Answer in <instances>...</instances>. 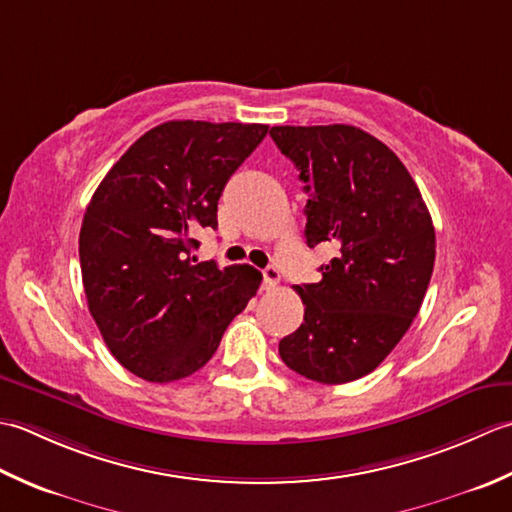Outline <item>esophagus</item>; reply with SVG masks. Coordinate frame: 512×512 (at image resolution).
Instances as JSON below:
<instances>
[{
    "instance_id": "obj_1",
    "label": "esophagus",
    "mask_w": 512,
    "mask_h": 512,
    "mask_svg": "<svg viewBox=\"0 0 512 512\" xmlns=\"http://www.w3.org/2000/svg\"><path fill=\"white\" fill-rule=\"evenodd\" d=\"M278 283H280V271H278V267H274V265L265 267V269H263V289L271 291V289H276Z\"/></svg>"
}]
</instances>
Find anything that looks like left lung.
Instances as JSON below:
<instances>
[{
  "mask_svg": "<svg viewBox=\"0 0 512 512\" xmlns=\"http://www.w3.org/2000/svg\"><path fill=\"white\" fill-rule=\"evenodd\" d=\"M269 134L309 192L307 245L336 252L318 283L296 285L305 318L278 353L309 380H358L422 307L435 263L431 214L395 152L356 125H276Z\"/></svg>",
  "mask_w": 512,
  "mask_h": 512,
  "instance_id": "left-lung-1",
  "label": "left lung"
}]
</instances>
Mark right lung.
<instances>
[{
  "label": "right lung",
  "instance_id": "1",
  "mask_svg": "<svg viewBox=\"0 0 512 512\" xmlns=\"http://www.w3.org/2000/svg\"><path fill=\"white\" fill-rule=\"evenodd\" d=\"M269 125L168 121L148 130L92 194L79 234L88 309L108 349L148 382L205 367L263 274L196 263L201 229Z\"/></svg>",
  "mask_w": 512,
  "mask_h": 512
}]
</instances>
